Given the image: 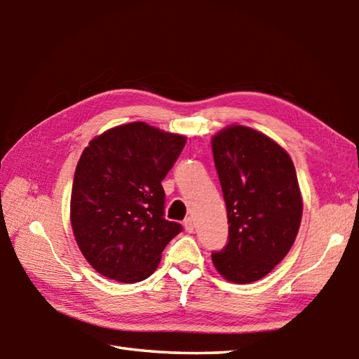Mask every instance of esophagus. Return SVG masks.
I'll list each match as a JSON object with an SVG mask.
<instances>
[{
  "label": "esophagus",
  "mask_w": 359,
  "mask_h": 359,
  "mask_svg": "<svg viewBox=\"0 0 359 359\" xmlns=\"http://www.w3.org/2000/svg\"><path fill=\"white\" fill-rule=\"evenodd\" d=\"M184 226H185V229H187V233H193V229H194V222H193V218H191V217L185 218Z\"/></svg>",
  "instance_id": "esophagus-1"
}]
</instances>
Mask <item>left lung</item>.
<instances>
[{
    "label": "left lung",
    "mask_w": 359,
    "mask_h": 359,
    "mask_svg": "<svg viewBox=\"0 0 359 359\" xmlns=\"http://www.w3.org/2000/svg\"><path fill=\"white\" fill-rule=\"evenodd\" d=\"M212 151L229 223L228 244L212 261L229 282H257L287 257L299 231L294 165L271 137L241 125L217 133Z\"/></svg>",
    "instance_id": "obj_1"
}]
</instances>
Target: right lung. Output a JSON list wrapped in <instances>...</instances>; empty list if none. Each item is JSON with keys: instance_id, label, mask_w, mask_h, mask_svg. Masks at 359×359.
<instances>
[{"instance_id": "obj_1", "label": "right lung", "mask_w": 359, "mask_h": 359, "mask_svg": "<svg viewBox=\"0 0 359 359\" xmlns=\"http://www.w3.org/2000/svg\"><path fill=\"white\" fill-rule=\"evenodd\" d=\"M187 142L133 121L107 130L82 151L71 191V224L85 259L117 282L155 272L182 224L165 218L161 182Z\"/></svg>"}]
</instances>
